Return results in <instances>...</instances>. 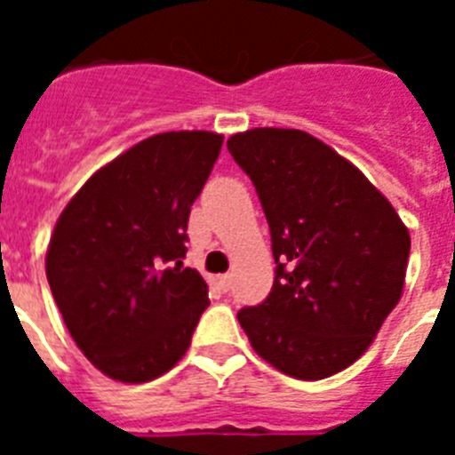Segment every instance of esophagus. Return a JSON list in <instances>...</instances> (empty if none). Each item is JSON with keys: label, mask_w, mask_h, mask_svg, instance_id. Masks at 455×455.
<instances>
[{"label": "esophagus", "mask_w": 455, "mask_h": 455, "mask_svg": "<svg viewBox=\"0 0 455 455\" xmlns=\"http://www.w3.org/2000/svg\"><path fill=\"white\" fill-rule=\"evenodd\" d=\"M219 284H220V289H223V291H230V287H232V275H230V273H225V275H220L219 277Z\"/></svg>", "instance_id": "34e87169"}]
</instances>
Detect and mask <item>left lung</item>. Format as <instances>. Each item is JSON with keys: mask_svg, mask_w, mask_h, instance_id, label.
<instances>
[{"mask_svg": "<svg viewBox=\"0 0 455 455\" xmlns=\"http://www.w3.org/2000/svg\"><path fill=\"white\" fill-rule=\"evenodd\" d=\"M271 230L275 280L236 315L277 371L321 380L351 367L401 300L410 232L351 162L300 130L255 127L228 139Z\"/></svg>", "mask_w": 455, "mask_h": 455, "instance_id": "left-lung-1", "label": "left lung"}]
</instances>
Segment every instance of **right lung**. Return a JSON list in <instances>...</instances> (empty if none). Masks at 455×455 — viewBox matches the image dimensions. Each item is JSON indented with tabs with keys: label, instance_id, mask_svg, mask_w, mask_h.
<instances>
[{
	"label": "right lung",
	"instance_id": "1",
	"mask_svg": "<svg viewBox=\"0 0 455 455\" xmlns=\"http://www.w3.org/2000/svg\"><path fill=\"white\" fill-rule=\"evenodd\" d=\"M214 132H164L100 168L66 204L45 257L72 339L104 376L148 383L182 360L207 283L184 267L191 204L219 159Z\"/></svg>",
	"mask_w": 455,
	"mask_h": 455
}]
</instances>
